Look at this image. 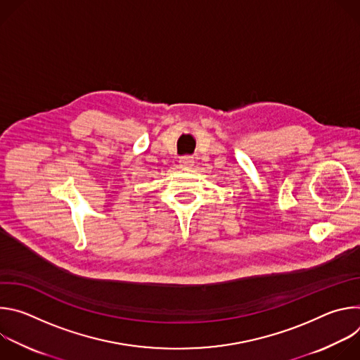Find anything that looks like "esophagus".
<instances>
[{
    "mask_svg": "<svg viewBox=\"0 0 360 360\" xmlns=\"http://www.w3.org/2000/svg\"><path fill=\"white\" fill-rule=\"evenodd\" d=\"M179 164H181V167H184V168H189V167L193 165V158H192V157H182V158L179 160Z\"/></svg>",
    "mask_w": 360,
    "mask_h": 360,
    "instance_id": "34e87169",
    "label": "esophagus"
}]
</instances>
